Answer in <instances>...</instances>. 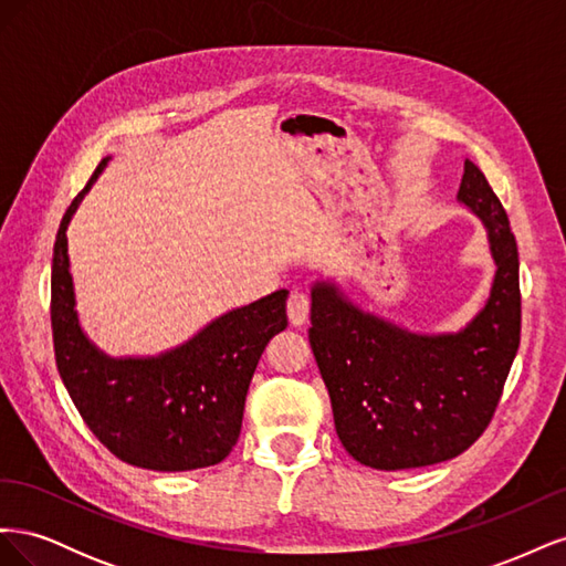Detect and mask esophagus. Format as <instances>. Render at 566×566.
<instances>
[{
	"label": "esophagus",
	"instance_id": "34e87169",
	"mask_svg": "<svg viewBox=\"0 0 566 566\" xmlns=\"http://www.w3.org/2000/svg\"><path fill=\"white\" fill-rule=\"evenodd\" d=\"M310 297H306L304 293H300V290H293L287 297V318L293 325H302L306 323V318H310Z\"/></svg>",
	"mask_w": 566,
	"mask_h": 566
}]
</instances>
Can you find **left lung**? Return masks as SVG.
I'll return each mask as SVG.
<instances>
[{"label":"left lung","mask_w":566,"mask_h":566,"mask_svg":"<svg viewBox=\"0 0 566 566\" xmlns=\"http://www.w3.org/2000/svg\"><path fill=\"white\" fill-rule=\"evenodd\" d=\"M458 200L486 229L495 276L465 328L422 335L358 310L333 283L312 287L310 342L347 453L375 470L451 460L482 437L520 347V254L499 196L465 160Z\"/></svg>","instance_id":"left-lung-1"}]
</instances>
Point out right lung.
<instances>
[{
    "instance_id": "1",
    "label": "right lung",
    "mask_w": 566,
    "mask_h": 566,
    "mask_svg": "<svg viewBox=\"0 0 566 566\" xmlns=\"http://www.w3.org/2000/svg\"><path fill=\"white\" fill-rule=\"evenodd\" d=\"M108 160L98 163L56 233L51 331L59 375L82 420L119 460L156 472L217 465L241 434L248 387L266 342L285 331L287 290L227 312L158 356L101 352L75 312L65 231Z\"/></svg>"
}]
</instances>
